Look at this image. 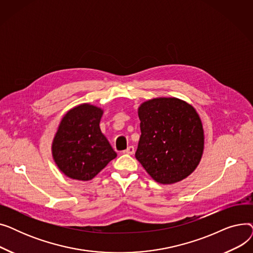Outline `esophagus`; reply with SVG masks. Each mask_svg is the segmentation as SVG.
<instances>
[{"instance_id":"1","label":"esophagus","mask_w":253,"mask_h":253,"mask_svg":"<svg viewBox=\"0 0 253 253\" xmlns=\"http://www.w3.org/2000/svg\"><path fill=\"white\" fill-rule=\"evenodd\" d=\"M124 154H128V155H133L134 154V147H132V145H130V147H128L125 151H123Z\"/></svg>"}]
</instances>
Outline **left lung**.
I'll use <instances>...</instances> for the list:
<instances>
[{"label":"left lung","instance_id":"8db88e82","mask_svg":"<svg viewBox=\"0 0 253 253\" xmlns=\"http://www.w3.org/2000/svg\"><path fill=\"white\" fill-rule=\"evenodd\" d=\"M141 135L135 158L157 182L188 177L204 150L201 119L193 106L175 97H159L138 108Z\"/></svg>","mask_w":253,"mask_h":253}]
</instances>
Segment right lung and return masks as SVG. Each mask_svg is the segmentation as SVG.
Masks as SVG:
<instances>
[{
  "label": "right lung",
  "mask_w": 253,
  "mask_h": 253,
  "mask_svg": "<svg viewBox=\"0 0 253 253\" xmlns=\"http://www.w3.org/2000/svg\"><path fill=\"white\" fill-rule=\"evenodd\" d=\"M103 111L89 103L64 115L52 142V156L66 176L90 180L117 157L99 127Z\"/></svg>",
  "instance_id": "right-lung-1"
}]
</instances>
